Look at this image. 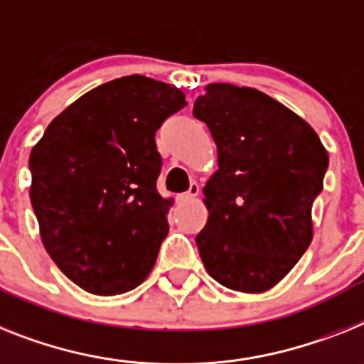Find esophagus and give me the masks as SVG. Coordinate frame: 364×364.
Returning a JSON list of instances; mask_svg holds the SVG:
<instances>
[{
  "instance_id": "esophagus-1",
  "label": "esophagus",
  "mask_w": 364,
  "mask_h": 364,
  "mask_svg": "<svg viewBox=\"0 0 364 364\" xmlns=\"http://www.w3.org/2000/svg\"><path fill=\"white\" fill-rule=\"evenodd\" d=\"M198 194H200V187H198L196 183H192L191 188H188L187 192L177 194V201H179V203H187V201H192L194 198H198Z\"/></svg>"
}]
</instances>
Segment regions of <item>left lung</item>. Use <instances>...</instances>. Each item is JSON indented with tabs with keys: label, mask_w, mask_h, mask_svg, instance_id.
I'll return each instance as SVG.
<instances>
[{
	"label": "left lung",
	"mask_w": 364,
	"mask_h": 364,
	"mask_svg": "<svg viewBox=\"0 0 364 364\" xmlns=\"http://www.w3.org/2000/svg\"><path fill=\"white\" fill-rule=\"evenodd\" d=\"M192 114L218 149V170L203 187L201 261L231 291H268L313 240L311 209L328 151L304 118L255 88L207 85Z\"/></svg>",
	"instance_id": "8db88e82"
}]
</instances>
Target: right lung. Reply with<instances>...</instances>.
I'll return each mask as SVG.
<instances>
[{
    "instance_id": "right-lung-1",
    "label": "right lung",
    "mask_w": 364,
    "mask_h": 364,
    "mask_svg": "<svg viewBox=\"0 0 364 364\" xmlns=\"http://www.w3.org/2000/svg\"><path fill=\"white\" fill-rule=\"evenodd\" d=\"M187 105L179 88L127 75L66 107L29 155L42 244L90 294L139 287L168 235L172 200L157 192L155 133Z\"/></svg>"
}]
</instances>
